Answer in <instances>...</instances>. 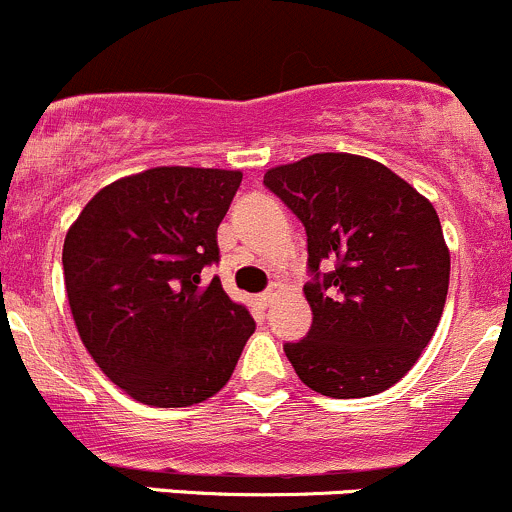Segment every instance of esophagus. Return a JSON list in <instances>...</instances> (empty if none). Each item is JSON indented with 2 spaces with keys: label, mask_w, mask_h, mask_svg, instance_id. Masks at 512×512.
I'll return each mask as SVG.
<instances>
[{
  "label": "esophagus",
  "mask_w": 512,
  "mask_h": 512,
  "mask_svg": "<svg viewBox=\"0 0 512 512\" xmlns=\"http://www.w3.org/2000/svg\"><path fill=\"white\" fill-rule=\"evenodd\" d=\"M278 291H281V286H276V283H273V286L268 288V291H263V293H261V303H263V305H271L273 300H276Z\"/></svg>",
  "instance_id": "34e87169"
}]
</instances>
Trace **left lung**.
Returning <instances> with one entry per match:
<instances>
[{"mask_svg":"<svg viewBox=\"0 0 512 512\" xmlns=\"http://www.w3.org/2000/svg\"><path fill=\"white\" fill-rule=\"evenodd\" d=\"M263 184L308 236L313 325L283 345L300 382L333 399L397 384L436 333L449 293L436 209L389 167L347 152L273 167Z\"/></svg>","mask_w":512,"mask_h":512,"instance_id":"obj_1","label":"left lung"}]
</instances>
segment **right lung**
Wrapping results in <instances>:
<instances>
[{
    "label": "right lung",
    "instance_id": "1",
    "mask_svg": "<svg viewBox=\"0 0 512 512\" xmlns=\"http://www.w3.org/2000/svg\"><path fill=\"white\" fill-rule=\"evenodd\" d=\"M239 170L152 167L103 187L63 241L78 335L110 382L150 407L214 397L256 330L217 276Z\"/></svg>",
    "mask_w": 512,
    "mask_h": 512
}]
</instances>
